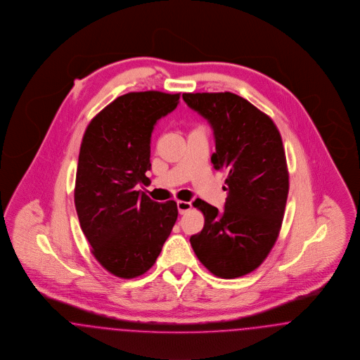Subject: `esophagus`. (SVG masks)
I'll use <instances>...</instances> for the list:
<instances>
[{
    "label": "esophagus",
    "instance_id": "34e87169",
    "mask_svg": "<svg viewBox=\"0 0 360 360\" xmlns=\"http://www.w3.org/2000/svg\"><path fill=\"white\" fill-rule=\"evenodd\" d=\"M192 207V205L189 202H184V200H179L177 202V210L180 214H186Z\"/></svg>",
    "mask_w": 360,
    "mask_h": 360
}]
</instances>
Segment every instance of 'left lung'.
<instances>
[{"mask_svg": "<svg viewBox=\"0 0 360 360\" xmlns=\"http://www.w3.org/2000/svg\"><path fill=\"white\" fill-rule=\"evenodd\" d=\"M183 98L211 124V162L227 174L225 210L202 199L193 202L205 215V226L189 243L211 274L240 278L264 262L282 227L288 195L282 136L272 119L241 96L184 94Z\"/></svg>", "mask_w": 360, "mask_h": 360, "instance_id": "1", "label": "left lung"}]
</instances>
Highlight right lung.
<instances>
[{
  "label": "right lung",
  "mask_w": 360,
  "mask_h": 360,
  "mask_svg": "<svg viewBox=\"0 0 360 360\" xmlns=\"http://www.w3.org/2000/svg\"><path fill=\"white\" fill-rule=\"evenodd\" d=\"M180 94L119 96L88 124L78 155L75 205L96 260L133 279L152 268L177 219L174 200L157 203L135 191L150 169V138Z\"/></svg>",
  "instance_id": "1"
}]
</instances>
